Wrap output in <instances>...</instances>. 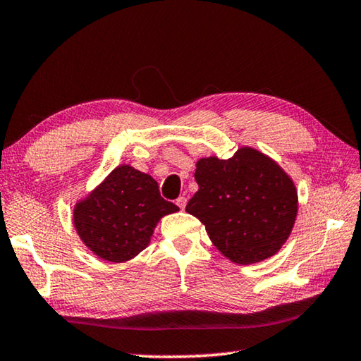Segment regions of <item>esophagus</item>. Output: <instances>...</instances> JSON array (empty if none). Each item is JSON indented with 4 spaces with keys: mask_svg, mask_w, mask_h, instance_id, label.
<instances>
[{
    "mask_svg": "<svg viewBox=\"0 0 361 361\" xmlns=\"http://www.w3.org/2000/svg\"><path fill=\"white\" fill-rule=\"evenodd\" d=\"M186 204H188V199L185 197V195H181V197H178V199H176V205H178L181 210H185V207H186Z\"/></svg>",
    "mask_w": 361,
    "mask_h": 361,
    "instance_id": "1",
    "label": "esophagus"
}]
</instances>
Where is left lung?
I'll return each mask as SVG.
<instances>
[{
  "label": "left lung",
  "instance_id": "1",
  "mask_svg": "<svg viewBox=\"0 0 361 361\" xmlns=\"http://www.w3.org/2000/svg\"><path fill=\"white\" fill-rule=\"evenodd\" d=\"M199 191L186 205L205 226L219 252L235 264H255L276 255L298 215L295 181L279 164L250 146L229 159L195 162Z\"/></svg>",
  "mask_w": 361,
  "mask_h": 361
}]
</instances>
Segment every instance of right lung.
Here are the masks:
<instances>
[{
    "label": "right lung",
    "mask_w": 361,
    "mask_h": 361,
    "mask_svg": "<svg viewBox=\"0 0 361 361\" xmlns=\"http://www.w3.org/2000/svg\"><path fill=\"white\" fill-rule=\"evenodd\" d=\"M178 210L161 197L151 175L122 164L78 200L73 224L95 256L109 262H127L149 245L161 218Z\"/></svg>",
    "instance_id": "right-lung-1"
}]
</instances>
